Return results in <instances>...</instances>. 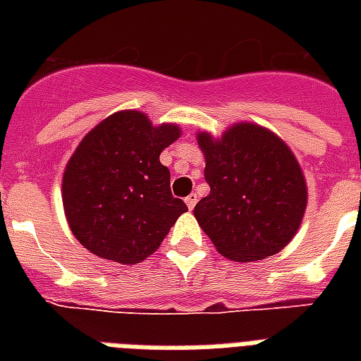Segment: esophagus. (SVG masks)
Masks as SVG:
<instances>
[{"instance_id": "obj_1", "label": "esophagus", "mask_w": 361, "mask_h": 361, "mask_svg": "<svg viewBox=\"0 0 361 361\" xmlns=\"http://www.w3.org/2000/svg\"><path fill=\"white\" fill-rule=\"evenodd\" d=\"M197 195H195V192H191V195H189V197L185 198V204H187V208L189 209H192L195 208V206H197Z\"/></svg>"}]
</instances>
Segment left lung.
Segmentation results:
<instances>
[{
	"label": "left lung",
	"instance_id": "1",
	"mask_svg": "<svg viewBox=\"0 0 361 361\" xmlns=\"http://www.w3.org/2000/svg\"><path fill=\"white\" fill-rule=\"evenodd\" d=\"M209 195L195 217L217 251L238 262L279 252L300 228L305 178L285 142L264 127L238 123L221 140L198 135Z\"/></svg>",
	"mask_w": 361,
	"mask_h": 361
}]
</instances>
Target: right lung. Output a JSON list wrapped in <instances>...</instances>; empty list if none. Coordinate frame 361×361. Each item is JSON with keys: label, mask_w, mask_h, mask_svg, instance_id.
<instances>
[{"label": "right lung", "mask_w": 361, "mask_h": 361, "mask_svg": "<svg viewBox=\"0 0 361 361\" xmlns=\"http://www.w3.org/2000/svg\"><path fill=\"white\" fill-rule=\"evenodd\" d=\"M178 136V125L153 127L144 114L125 110L82 138L65 169L61 197L71 231L87 251L120 264L157 251L187 212L159 161Z\"/></svg>", "instance_id": "1"}]
</instances>
